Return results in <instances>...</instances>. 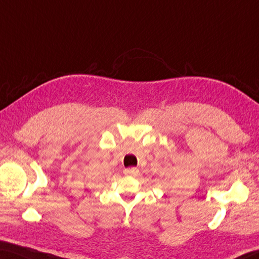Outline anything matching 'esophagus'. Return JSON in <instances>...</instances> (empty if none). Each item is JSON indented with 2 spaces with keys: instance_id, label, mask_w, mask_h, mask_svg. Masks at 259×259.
Here are the masks:
<instances>
[{
  "instance_id": "1",
  "label": "esophagus",
  "mask_w": 259,
  "mask_h": 259,
  "mask_svg": "<svg viewBox=\"0 0 259 259\" xmlns=\"http://www.w3.org/2000/svg\"><path fill=\"white\" fill-rule=\"evenodd\" d=\"M123 172L124 175H128V176H136V175H138L139 170L137 168H129V169H124Z\"/></svg>"
}]
</instances>
